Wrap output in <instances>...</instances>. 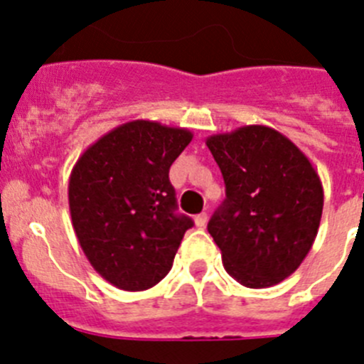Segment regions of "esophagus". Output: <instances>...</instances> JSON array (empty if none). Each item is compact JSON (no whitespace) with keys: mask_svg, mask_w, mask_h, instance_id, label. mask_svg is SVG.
<instances>
[{"mask_svg":"<svg viewBox=\"0 0 364 364\" xmlns=\"http://www.w3.org/2000/svg\"><path fill=\"white\" fill-rule=\"evenodd\" d=\"M205 222H208V213H200L195 217V224H197L198 228H204Z\"/></svg>","mask_w":364,"mask_h":364,"instance_id":"obj_1","label":"esophagus"}]
</instances>
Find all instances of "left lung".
Listing matches in <instances>:
<instances>
[{"instance_id": "obj_1", "label": "left lung", "mask_w": 364, "mask_h": 364, "mask_svg": "<svg viewBox=\"0 0 364 364\" xmlns=\"http://www.w3.org/2000/svg\"><path fill=\"white\" fill-rule=\"evenodd\" d=\"M226 184L208 231L224 268L246 288L279 284L311 250L323 215L321 178L279 131L244 125L205 140Z\"/></svg>"}]
</instances>
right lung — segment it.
Listing matches in <instances>:
<instances>
[{"label":"right lung","instance_id":"obj_1","mask_svg":"<svg viewBox=\"0 0 364 364\" xmlns=\"http://www.w3.org/2000/svg\"><path fill=\"white\" fill-rule=\"evenodd\" d=\"M182 127L133 120L87 147L69 178L74 233L92 268L125 291L153 288L193 226L176 213L169 167L191 142Z\"/></svg>","mask_w":364,"mask_h":364}]
</instances>
